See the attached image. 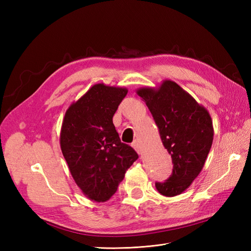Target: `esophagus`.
I'll use <instances>...</instances> for the list:
<instances>
[{
    "instance_id": "1",
    "label": "esophagus",
    "mask_w": 251,
    "mask_h": 251,
    "mask_svg": "<svg viewBox=\"0 0 251 251\" xmlns=\"http://www.w3.org/2000/svg\"><path fill=\"white\" fill-rule=\"evenodd\" d=\"M132 148L135 149V150L137 151V153L141 154V148H140V145H139V143H138L137 141H135L134 143H132Z\"/></svg>"
}]
</instances>
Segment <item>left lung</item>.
<instances>
[{"label":"left lung","instance_id":"8db88e82","mask_svg":"<svg viewBox=\"0 0 251 251\" xmlns=\"http://www.w3.org/2000/svg\"><path fill=\"white\" fill-rule=\"evenodd\" d=\"M136 93L148 105L173 158V175L165 182H156V190L164 196L179 195L204 167L214 140L211 116L204 105L170 79L158 87H140Z\"/></svg>","mask_w":251,"mask_h":251}]
</instances>
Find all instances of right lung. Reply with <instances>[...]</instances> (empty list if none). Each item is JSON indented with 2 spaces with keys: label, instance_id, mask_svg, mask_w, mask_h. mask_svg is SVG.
<instances>
[{
  "label": "right lung",
  "instance_id": "add662e5",
  "mask_svg": "<svg viewBox=\"0 0 251 251\" xmlns=\"http://www.w3.org/2000/svg\"><path fill=\"white\" fill-rule=\"evenodd\" d=\"M126 87L95 84L66 111L60 148L83 194L97 202L109 201L138 154L121 142L113 115Z\"/></svg>",
  "mask_w": 251,
  "mask_h": 251
}]
</instances>
